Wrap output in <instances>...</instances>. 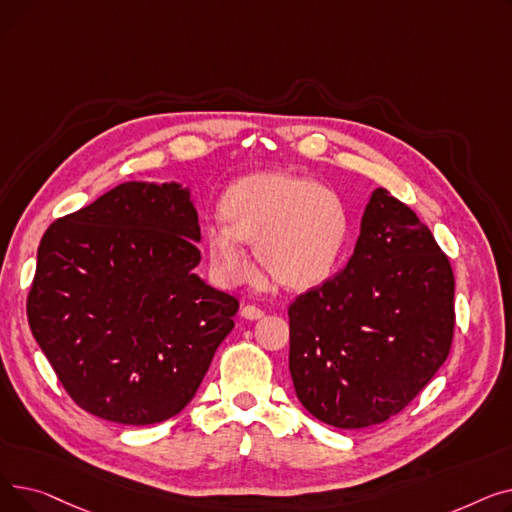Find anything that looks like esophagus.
<instances>
[{
  "instance_id": "1",
  "label": "esophagus",
  "mask_w": 512,
  "mask_h": 512,
  "mask_svg": "<svg viewBox=\"0 0 512 512\" xmlns=\"http://www.w3.org/2000/svg\"><path fill=\"white\" fill-rule=\"evenodd\" d=\"M240 315L245 317V319H249V321H255V319H261L265 313L259 307H255V305H245V307L240 309Z\"/></svg>"
}]
</instances>
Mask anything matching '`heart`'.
Returning a JSON list of instances; mask_svg holds the SVG:
<instances>
[{"instance_id":"1","label":"heart","mask_w":512,"mask_h":512,"mask_svg":"<svg viewBox=\"0 0 512 512\" xmlns=\"http://www.w3.org/2000/svg\"><path fill=\"white\" fill-rule=\"evenodd\" d=\"M222 215L203 224L211 274L222 286L251 276L245 242L261 265L288 288L326 282L344 253L351 218L338 193L305 176L259 172L236 180L222 197Z\"/></svg>"}]
</instances>
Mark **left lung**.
Segmentation results:
<instances>
[{
    "mask_svg": "<svg viewBox=\"0 0 512 512\" xmlns=\"http://www.w3.org/2000/svg\"><path fill=\"white\" fill-rule=\"evenodd\" d=\"M452 301V267L432 230L375 188L344 270L288 309L301 405L340 429L400 413L448 357Z\"/></svg>",
    "mask_w": 512,
    "mask_h": 512,
    "instance_id": "obj_1",
    "label": "left lung"
}]
</instances>
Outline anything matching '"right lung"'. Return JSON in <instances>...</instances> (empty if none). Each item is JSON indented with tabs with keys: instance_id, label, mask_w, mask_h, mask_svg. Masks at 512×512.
<instances>
[{
	"instance_id": "1",
	"label": "right lung",
	"mask_w": 512,
	"mask_h": 512,
	"mask_svg": "<svg viewBox=\"0 0 512 512\" xmlns=\"http://www.w3.org/2000/svg\"><path fill=\"white\" fill-rule=\"evenodd\" d=\"M199 242L191 188L174 180L122 182L47 228L26 313L80 409L151 425L193 400L238 311L195 274Z\"/></svg>"
}]
</instances>
